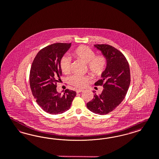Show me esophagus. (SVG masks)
<instances>
[{
    "mask_svg": "<svg viewBox=\"0 0 159 159\" xmlns=\"http://www.w3.org/2000/svg\"><path fill=\"white\" fill-rule=\"evenodd\" d=\"M84 90H81V89H77L76 90V93H81V92H83Z\"/></svg>",
    "mask_w": 159,
    "mask_h": 159,
    "instance_id": "obj_1",
    "label": "esophagus"
}]
</instances>
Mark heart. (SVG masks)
Returning a JSON list of instances; mask_svg holds the SVG:
<instances>
[{"mask_svg": "<svg viewBox=\"0 0 159 159\" xmlns=\"http://www.w3.org/2000/svg\"><path fill=\"white\" fill-rule=\"evenodd\" d=\"M71 54L78 59L87 64L88 71L94 77H100L107 66V59L103 55L95 56V52L86 46H80L74 50ZM60 68L64 74L70 71V59L67 56H63L60 60ZM89 82V77L80 75H73L70 78V83L77 88L85 87Z\"/></svg>", "mask_w": 159, "mask_h": 159, "instance_id": "1", "label": "heart"}]
</instances>
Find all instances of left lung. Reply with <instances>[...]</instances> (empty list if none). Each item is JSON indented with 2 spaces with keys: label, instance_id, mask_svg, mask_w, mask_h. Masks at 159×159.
Segmentation results:
<instances>
[{
  "label": "left lung",
  "instance_id": "8db88e82",
  "mask_svg": "<svg viewBox=\"0 0 159 159\" xmlns=\"http://www.w3.org/2000/svg\"><path fill=\"white\" fill-rule=\"evenodd\" d=\"M94 46L106 57L107 66L102 79L94 83L104 89L101 94H94L87 107L94 113L104 115L115 109L125 99L130 83V71L125 56L119 50L105 44Z\"/></svg>",
  "mask_w": 159,
  "mask_h": 159
}]
</instances>
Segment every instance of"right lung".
Listing matches in <instances>:
<instances>
[{"instance_id": "right-lung-1", "label": "right lung", "mask_w": 159, "mask_h": 159, "mask_svg": "<svg viewBox=\"0 0 159 159\" xmlns=\"http://www.w3.org/2000/svg\"><path fill=\"white\" fill-rule=\"evenodd\" d=\"M71 43H57L40 50L31 66L29 82L37 103L44 111L57 115L69 109L76 95L73 90L66 89L63 93L57 92V82L61 75L60 59L70 49Z\"/></svg>"}]
</instances>
